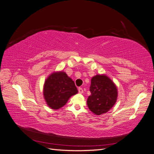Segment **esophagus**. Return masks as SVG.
<instances>
[{
  "label": "esophagus",
  "mask_w": 154,
  "mask_h": 154,
  "mask_svg": "<svg viewBox=\"0 0 154 154\" xmlns=\"http://www.w3.org/2000/svg\"><path fill=\"white\" fill-rule=\"evenodd\" d=\"M78 92H79V93H80V94H82V93L83 92V88H81V87L79 88H78Z\"/></svg>",
  "instance_id": "1"
}]
</instances>
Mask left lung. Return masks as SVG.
Wrapping results in <instances>:
<instances>
[{
	"instance_id": "8db88e82",
	"label": "left lung",
	"mask_w": 154,
	"mask_h": 154,
	"mask_svg": "<svg viewBox=\"0 0 154 154\" xmlns=\"http://www.w3.org/2000/svg\"><path fill=\"white\" fill-rule=\"evenodd\" d=\"M91 94L87 99V105L97 116L105 114L115 105L118 99V88L114 82L105 74H96L91 79Z\"/></svg>"
}]
</instances>
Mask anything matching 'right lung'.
I'll list each match as a JSON object with an SVG mask.
<instances>
[{
    "label": "right lung",
    "instance_id": "1",
    "mask_svg": "<svg viewBox=\"0 0 154 154\" xmlns=\"http://www.w3.org/2000/svg\"><path fill=\"white\" fill-rule=\"evenodd\" d=\"M78 92L74 81L63 71L51 73L44 84V100L49 108L53 110L62 108Z\"/></svg>",
    "mask_w": 154,
    "mask_h": 154
}]
</instances>
